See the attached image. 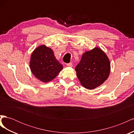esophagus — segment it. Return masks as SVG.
I'll return each instance as SVG.
<instances>
[{
    "mask_svg": "<svg viewBox=\"0 0 134 134\" xmlns=\"http://www.w3.org/2000/svg\"><path fill=\"white\" fill-rule=\"evenodd\" d=\"M66 65L68 66H70V67H71L72 66V64L71 63H68L66 64Z\"/></svg>",
    "mask_w": 134,
    "mask_h": 134,
    "instance_id": "34e87169",
    "label": "esophagus"
}]
</instances>
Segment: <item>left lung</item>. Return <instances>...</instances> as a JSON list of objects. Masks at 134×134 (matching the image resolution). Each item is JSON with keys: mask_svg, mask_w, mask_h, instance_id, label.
Masks as SVG:
<instances>
[{"mask_svg": "<svg viewBox=\"0 0 134 134\" xmlns=\"http://www.w3.org/2000/svg\"><path fill=\"white\" fill-rule=\"evenodd\" d=\"M75 69L80 84L88 90H94L108 79L110 61L100 48L96 47L84 52Z\"/></svg>", "mask_w": 134, "mask_h": 134, "instance_id": "1", "label": "left lung"}]
</instances>
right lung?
Segmentation results:
<instances>
[{"label": "right lung", "mask_w": 134, "mask_h": 134, "mask_svg": "<svg viewBox=\"0 0 134 134\" xmlns=\"http://www.w3.org/2000/svg\"><path fill=\"white\" fill-rule=\"evenodd\" d=\"M32 73L43 83L55 79L63 70V66L56 59L51 48L41 44L32 52L30 61Z\"/></svg>", "instance_id": "1"}]
</instances>
